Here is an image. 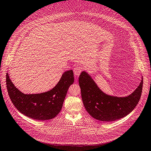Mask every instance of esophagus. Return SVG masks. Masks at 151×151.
<instances>
[{
  "instance_id": "esophagus-1",
  "label": "esophagus",
  "mask_w": 151,
  "mask_h": 151,
  "mask_svg": "<svg viewBox=\"0 0 151 151\" xmlns=\"http://www.w3.org/2000/svg\"><path fill=\"white\" fill-rule=\"evenodd\" d=\"M82 71V67L81 65H76L74 68V74L76 76H77V77L79 76L81 74Z\"/></svg>"
}]
</instances>
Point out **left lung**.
<instances>
[{
	"instance_id": "obj_1",
	"label": "left lung",
	"mask_w": 151,
	"mask_h": 151,
	"mask_svg": "<svg viewBox=\"0 0 151 151\" xmlns=\"http://www.w3.org/2000/svg\"><path fill=\"white\" fill-rule=\"evenodd\" d=\"M79 83L87 111L96 119L108 122L121 119L134 109L141 96L143 79L134 91L125 97L105 94L85 71L79 76Z\"/></svg>"
}]
</instances>
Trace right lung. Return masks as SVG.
<instances>
[{"label": "right lung", "instance_id": "right-lung-1", "mask_svg": "<svg viewBox=\"0 0 151 151\" xmlns=\"http://www.w3.org/2000/svg\"><path fill=\"white\" fill-rule=\"evenodd\" d=\"M72 70L64 72L57 85L50 91L38 94H24L16 88L6 74L10 99L17 109L25 116L37 120H47L57 116L70 85L74 83Z\"/></svg>", "mask_w": 151, "mask_h": 151}]
</instances>
